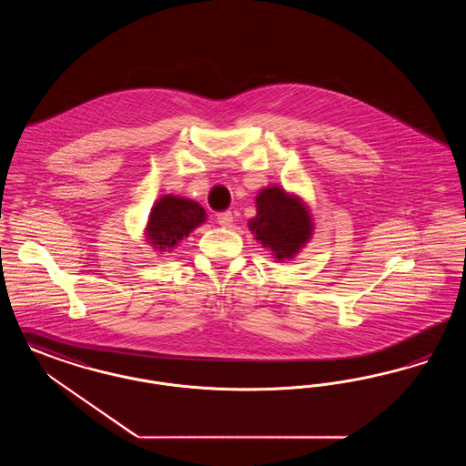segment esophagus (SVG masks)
<instances>
[{"mask_svg":"<svg viewBox=\"0 0 466 466\" xmlns=\"http://www.w3.org/2000/svg\"><path fill=\"white\" fill-rule=\"evenodd\" d=\"M217 222L222 227H230L234 222V217L230 211H222V213H217Z\"/></svg>","mask_w":466,"mask_h":466,"instance_id":"1","label":"esophagus"}]
</instances>
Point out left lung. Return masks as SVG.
Instances as JSON below:
<instances>
[{
  "label": "left lung",
  "instance_id": "left-lung-1",
  "mask_svg": "<svg viewBox=\"0 0 466 466\" xmlns=\"http://www.w3.org/2000/svg\"><path fill=\"white\" fill-rule=\"evenodd\" d=\"M257 217L248 222L251 234L276 261L293 260L312 239L314 222L303 199L278 186L257 196Z\"/></svg>",
  "mask_w": 466,
  "mask_h": 466
}]
</instances>
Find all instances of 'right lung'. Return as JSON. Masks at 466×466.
<instances>
[{"label":"right lung","instance_id":"add662e5","mask_svg":"<svg viewBox=\"0 0 466 466\" xmlns=\"http://www.w3.org/2000/svg\"><path fill=\"white\" fill-rule=\"evenodd\" d=\"M206 222L203 206L192 199L167 194L159 198L149 213L146 239L157 253L175 249L184 238Z\"/></svg>","mask_w":466,"mask_h":466}]
</instances>
